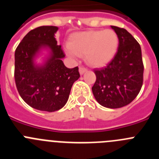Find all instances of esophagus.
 Returning <instances> with one entry per match:
<instances>
[{
  "label": "esophagus",
  "instance_id": "34e87169",
  "mask_svg": "<svg viewBox=\"0 0 159 159\" xmlns=\"http://www.w3.org/2000/svg\"><path fill=\"white\" fill-rule=\"evenodd\" d=\"M79 71H80V75H83L85 71H87V68L84 67H80V68H79Z\"/></svg>",
  "mask_w": 159,
  "mask_h": 159
}]
</instances>
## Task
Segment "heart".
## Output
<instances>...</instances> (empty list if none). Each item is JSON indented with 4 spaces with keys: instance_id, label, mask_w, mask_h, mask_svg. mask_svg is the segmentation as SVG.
I'll return each mask as SVG.
<instances>
[{
    "instance_id": "obj_1",
    "label": "heart",
    "mask_w": 159,
    "mask_h": 159,
    "mask_svg": "<svg viewBox=\"0 0 159 159\" xmlns=\"http://www.w3.org/2000/svg\"><path fill=\"white\" fill-rule=\"evenodd\" d=\"M118 45L119 39L114 31H88L73 35L66 52L71 57L85 55L89 65L102 67L112 60Z\"/></svg>"
}]
</instances>
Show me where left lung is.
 <instances>
[{
  "label": "left lung",
  "instance_id": "left-lung-1",
  "mask_svg": "<svg viewBox=\"0 0 159 159\" xmlns=\"http://www.w3.org/2000/svg\"><path fill=\"white\" fill-rule=\"evenodd\" d=\"M111 29L119 39L117 52L106 67L94 70L96 80L92 89L99 104L114 109L127 106L139 93L144 67L137 40L126 29Z\"/></svg>",
  "mask_w": 159,
  "mask_h": 159
}]
</instances>
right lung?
Segmentation results:
<instances>
[{"label": "right lung", "mask_w": 159, "mask_h": 159, "mask_svg": "<svg viewBox=\"0 0 159 159\" xmlns=\"http://www.w3.org/2000/svg\"><path fill=\"white\" fill-rule=\"evenodd\" d=\"M56 26H40L28 33L15 51L14 77L23 100L36 110L52 112L66 104L71 87L80 78L79 67L67 68L62 61L65 57L57 44ZM42 48L50 55L42 66L34 60Z\"/></svg>", "instance_id": "right-lung-1"}]
</instances>
